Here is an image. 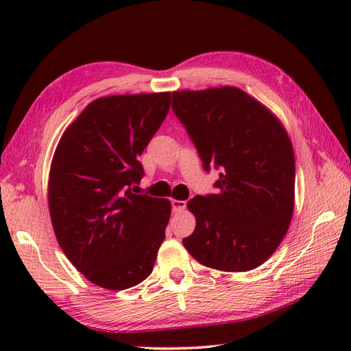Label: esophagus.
Instances as JSON below:
<instances>
[{
	"instance_id": "esophagus-1",
	"label": "esophagus",
	"mask_w": 351,
	"mask_h": 351,
	"mask_svg": "<svg viewBox=\"0 0 351 351\" xmlns=\"http://www.w3.org/2000/svg\"><path fill=\"white\" fill-rule=\"evenodd\" d=\"M171 208H173V211H184L185 208H187V202L185 200H176V199H171Z\"/></svg>"
}]
</instances>
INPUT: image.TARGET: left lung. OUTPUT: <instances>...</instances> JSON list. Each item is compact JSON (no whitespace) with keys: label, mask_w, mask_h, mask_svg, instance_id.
Instances as JSON below:
<instances>
[{"label":"left lung","mask_w":351,"mask_h":351,"mask_svg":"<svg viewBox=\"0 0 351 351\" xmlns=\"http://www.w3.org/2000/svg\"><path fill=\"white\" fill-rule=\"evenodd\" d=\"M206 171L220 169L215 195L195 196L196 228L182 243L202 265L249 271L279 247L294 210L293 145L270 110L237 87L171 93Z\"/></svg>","instance_id":"1"}]
</instances>
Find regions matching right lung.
<instances>
[{
	"mask_svg": "<svg viewBox=\"0 0 351 351\" xmlns=\"http://www.w3.org/2000/svg\"><path fill=\"white\" fill-rule=\"evenodd\" d=\"M170 108V93L116 95L83 110L52 158L48 204L62 250L95 285L126 289L152 273L166 237L167 199L136 195L138 156Z\"/></svg>",
	"mask_w": 351,
	"mask_h": 351,
	"instance_id": "right-lung-1",
	"label": "right lung"
}]
</instances>
